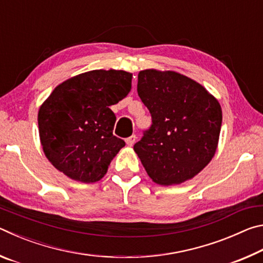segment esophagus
I'll return each instance as SVG.
<instances>
[{
    "instance_id": "esophagus-1",
    "label": "esophagus",
    "mask_w": 263,
    "mask_h": 263,
    "mask_svg": "<svg viewBox=\"0 0 263 263\" xmlns=\"http://www.w3.org/2000/svg\"><path fill=\"white\" fill-rule=\"evenodd\" d=\"M136 140H137V137L135 136V135H132L131 137H128V138H126V145L127 146H130V147H131V146H133V144H135V142H136Z\"/></svg>"
}]
</instances>
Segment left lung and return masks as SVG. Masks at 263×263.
I'll list each match as a JSON object with an SVG mask.
<instances>
[{"instance_id": "1", "label": "left lung", "mask_w": 263, "mask_h": 263, "mask_svg": "<svg viewBox=\"0 0 263 263\" xmlns=\"http://www.w3.org/2000/svg\"><path fill=\"white\" fill-rule=\"evenodd\" d=\"M137 90L152 116L149 130L133 146L145 171L161 185L193 179L216 153L219 102L202 84L173 70H141Z\"/></svg>"}]
</instances>
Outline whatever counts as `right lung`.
<instances>
[{
    "mask_svg": "<svg viewBox=\"0 0 263 263\" xmlns=\"http://www.w3.org/2000/svg\"><path fill=\"white\" fill-rule=\"evenodd\" d=\"M132 74L95 69L55 87L38 111L39 137L53 166L69 179L92 183L108 172L124 140L115 137L109 106L131 90Z\"/></svg>",
    "mask_w": 263,
    "mask_h": 263,
    "instance_id": "right-lung-1",
    "label": "right lung"
}]
</instances>
